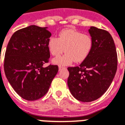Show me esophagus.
<instances>
[{"mask_svg":"<svg viewBox=\"0 0 125 125\" xmlns=\"http://www.w3.org/2000/svg\"><path fill=\"white\" fill-rule=\"evenodd\" d=\"M63 69H66V68L65 67H62V66H60L59 67V71L62 70H63Z\"/></svg>","mask_w":125,"mask_h":125,"instance_id":"obj_1","label":"esophagus"}]
</instances>
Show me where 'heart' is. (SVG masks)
<instances>
[{
    "mask_svg": "<svg viewBox=\"0 0 125 125\" xmlns=\"http://www.w3.org/2000/svg\"><path fill=\"white\" fill-rule=\"evenodd\" d=\"M59 37L49 39L48 47L53 56H59L65 51L63 56L52 60V63L59 66L70 65L74 61L81 62L86 59L92 48V40L88 35L73 29H66L59 33Z\"/></svg>",
    "mask_w": 125,
    "mask_h": 125,
    "instance_id": "1",
    "label": "heart"
}]
</instances>
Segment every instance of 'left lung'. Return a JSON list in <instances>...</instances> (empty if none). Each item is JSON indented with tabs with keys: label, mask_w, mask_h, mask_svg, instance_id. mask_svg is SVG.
I'll list each match as a JSON object with an SVG mask.
<instances>
[{
	"label": "left lung",
	"mask_w": 125,
	"mask_h": 125,
	"mask_svg": "<svg viewBox=\"0 0 125 125\" xmlns=\"http://www.w3.org/2000/svg\"><path fill=\"white\" fill-rule=\"evenodd\" d=\"M92 48L79 66L68 67V86L75 98L91 102L106 92L114 78L117 55L113 38L107 31L92 26L88 30Z\"/></svg>",
	"instance_id": "obj_1"
}]
</instances>
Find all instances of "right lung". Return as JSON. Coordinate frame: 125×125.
Returning a JSON list of instances; mask_svg holds the SVG:
<instances>
[{
    "mask_svg": "<svg viewBox=\"0 0 125 125\" xmlns=\"http://www.w3.org/2000/svg\"><path fill=\"white\" fill-rule=\"evenodd\" d=\"M47 28L31 25L21 29L7 46L5 75L14 90L26 100L43 97L59 70L57 65L43 67L50 57L48 42L52 34Z\"/></svg>",
    "mask_w": 125,
    "mask_h": 125,
    "instance_id": "add662e5",
    "label": "right lung"
}]
</instances>
